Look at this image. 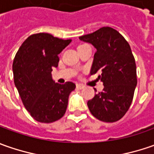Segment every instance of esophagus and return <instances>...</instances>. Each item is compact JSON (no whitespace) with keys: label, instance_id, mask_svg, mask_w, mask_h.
I'll return each instance as SVG.
<instances>
[{"label":"esophagus","instance_id":"esophagus-1","mask_svg":"<svg viewBox=\"0 0 154 154\" xmlns=\"http://www.w3.org/2000/svg\"><path fill=\"white\" fill-rule=\"evenodd\" d=\"M76 87H77L78 89H83V88L85 87V86L82 85V84H77V85H76Z\"/></svg>","mask_w":154,"mask_h":154}]
</instances>
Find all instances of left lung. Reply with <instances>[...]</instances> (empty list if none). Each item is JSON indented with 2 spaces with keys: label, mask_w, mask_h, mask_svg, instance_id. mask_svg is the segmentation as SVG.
Listing matches in <instances>:
<instances>
[{
  "label": "left lung",
  "mask_w": 154,
  "mask_h": 154,
  "mask_svg": "<svg viewBox=\"0 0 154 154\" xmlns=\"http://www.w3.org/2000/svg\"><path fill=\"white\" fill-rule=\"evenodd\" d=\"M79 38L92 44L94 54L91 74L101 72L102 92L87 102L91 113L105 122L120 120L132 103L137 85L136 65L131 48L125 38L111 27H102ZM95 90V89H94Z\"/></svg>",
  "instance_id": "1"
}]
</instances>
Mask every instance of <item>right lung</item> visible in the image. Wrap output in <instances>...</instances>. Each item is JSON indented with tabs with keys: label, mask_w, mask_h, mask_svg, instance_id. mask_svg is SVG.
<instances>
[{
	"label": "right lung",
	"mask_w": 154,
	"mask_h": 154,
	"mask_svg": "<svg viewBox=\"0 0 154 154\" xmlns=\"http://www.w3.org/2000/svg\"><path fill=\"white\" fill-rule=\"evenodd\" d=\"M71 42L49 33H37L28 37L16 53L13 62L15 86L24 106L36 121L53 122L66 112L68 96L75 84L56 83L51 71L58 66V55Z\"/></svg>",
	"instance_id": "add662e5"
}]
</instances>
